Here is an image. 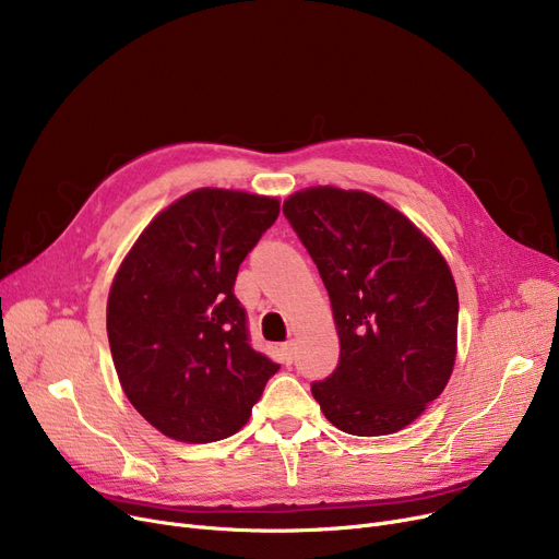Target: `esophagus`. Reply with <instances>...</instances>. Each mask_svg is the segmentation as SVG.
I'll list each match as a JSON object with an SVG mask.
<instances>
[{
	"label": "esophagus",
	"instance_id": "obj_1",
	"mask_svg": "<svg viewBox=\"0 0 559 559\" xmlns=\"http://www.w3.org/2000/svg\"><path fill=\"white\" fill-rule=\"evenodd\" d=\"M281 356L285 360V365L292 362V356H295V342H285L281 344Z\"/></svg>",
	"mask_w": 559,
	"mask_h": 559
}]
</instances>
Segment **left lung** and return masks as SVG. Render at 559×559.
<instances>
[{
    "label": "left lung",
    "mask_w": 559,
    "mask_h": 559,
    "mask_svg": "<svg viewBox=\"0 0 559 559\" xmlns=\"http://www.w3.org/2000/svg\"><path fill=\"white\" fill-rule=\"evenodd\" d=\"M283 213L324 281L337 369L312 396L340 430L390 435L444 392L457 356V287L447 258L401 211L362 190L314 186Z\"/></svg>",
    "instance_id": "obj_1"
}]
</instances>
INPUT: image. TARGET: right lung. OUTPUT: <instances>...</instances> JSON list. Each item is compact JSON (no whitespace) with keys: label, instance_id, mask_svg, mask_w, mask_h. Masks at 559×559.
<instances>
[{"label":"right lung","instance_id":"add662e5","mask_svg":"<svg viewBox=\"0 0 559 559\" xmlns=\"http://www.w3.org/2000/svg\"><path fill=\"white\" fill-rule=\"evenodd\" d=\"M281 213L278 197L199 188L160 211L117 267L106 331L120 385L163 435L238 432L278 365L249 346L235 276Z\"/></svg>","mask_w":559,"mask_h":559}]
</instances>
